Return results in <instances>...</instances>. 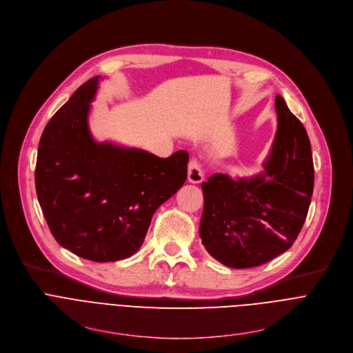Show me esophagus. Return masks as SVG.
Returning <instances> with one entry per match:
<instances>
[{
  "label": "esophagus",
  "instance_id": "esophagus-1",
  "mask_svg": "<svg viewBox=\"0 0 353 353\" xmlns=\"http://www.w3.org/2000/svg\"><path fill=\"white\" fill-rule=\"evenodd\" d=\"M205 179L203 170L196 160H190L188 165V181L190 183H201Z\"/></svg>",
  "mask_w": 353,
  "mask_h": 353
}]
</instances>
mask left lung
<instances>
[{
    "mask_svg": "<svg viewBox=\"0 0 353 353\" xmlns=\"http://www.w3.org/2000/svg\"><path fill=\"white\" fill-rule=\"evenodd\" d=\"M278 132L263 172L232 179L214 174L202 183L201 239L225 266L244 269L288 251L305 221L314 188L311 144L301 122L276 95Z\"/></svg>",
    "mask_w": 353,
    "mask_h": 353,
    "instance_id": "1",
    "label": "left lung"
}]
</instances>
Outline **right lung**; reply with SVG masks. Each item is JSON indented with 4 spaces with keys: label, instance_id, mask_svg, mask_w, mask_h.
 Here are the masks:
<instances>
[{
    "label": "right lung",
    "instance_id": "obj_1",
    "mask_svg": "<svg viewBox=\"0 0 353 353\" xmlns=\"http://www.w3.org/2000/svg\"><path fill=\"white\" fill-rule=\"evenodd\" d=\"M99 75L53 114L37 148L39 205L56 241L72 254L114 262L141 247L154 212L185 183L189 154L168 159L98 143L88 128Z\"/></svg>",
    "mask_w": 353,
    "mask_h": 353
}]
</instances>
